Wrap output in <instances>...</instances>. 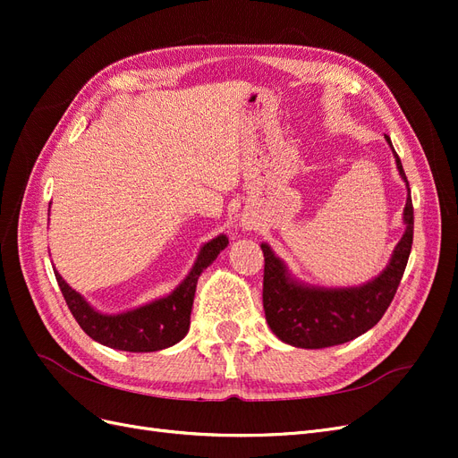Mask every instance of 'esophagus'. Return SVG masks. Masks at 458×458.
<instances>
[{"instance_id":"1","label":"esophagus","mask_w":458,"mask_h":458,"mask_svg":"<svg viewBox=\"0 0 458 458\" xmlns=\"http://www.w3.org/2000/svg\"><path fill=\"white\" fill-rule=\"evenodd\" d=\"M248 229H250V227H248L246 224H242V231H248Z\"/></svg>"}]
</instances>
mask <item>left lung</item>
Wrapping results in <instances>:
<instances>
[{"instance_id":"1","label":"left lung","mask_w":458,"mask_h":458,"mask_svg":"<svg viewBox=\"0 0 458 458\" xmlns=\"http://www.w3.org/2000/svg\"><path fill=\"white\" fill-rule=\"evenodd\" d=\"M384 140L394 152L395 168L407 187V202L403 208V237L378 275L353 286L310 284L298 279L267 242L259 244L266 258L263 311L273 335L284 344L303 350H321L350 342L377 325L395 296L412 244V202L409 182L392 140L387 135Z\"/></svg>"}]
</instances>
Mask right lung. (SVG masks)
I'll list each match as a JSON object with an SVG mask.
<instances>
[{
  "label": "right lung",
  "instance_id": "obj_1",
  "mask_svg": "<svg viewBox=\"0 0 458 458\" xmlns=\"http://www.w3.org/2000/svg\"><path fill=\"white\" fill-rule=\"evenodd\" d=\"M227 244V234L219 233L217 237L200 246L192 267L172 293L118 313H105L93 308L78 290L63 279L57 269L53 271L68 310L89 338L113 350L148 353L170 348L187 336L199 276L212 266Z\"/></svg>",
  "mask_w": 458,
  "mask_h": 458
}]
</instances>
